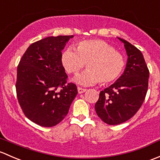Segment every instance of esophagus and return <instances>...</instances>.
Instances as JSON below:
<instances>
[{
    "label": "esophagus",
    "mask_w": 160,
    "mask_h": 160,
    "mask_svg": "<svg viewBox=\"0 0 160 160\" xmlns=\"http://www.w3.org/2000/svg\"><path fill=\"white\" fill-rule=\"evenodd\" d=\"M85 91H86V89L85 88H81V87H78V92L79 94H82V93H84Z\"/></svg>",
    "instance_id": "esophagus-1"
}]
</instances>
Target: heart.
<instances>
[{"label":"heart","instance_id":"heart-1","mask_svg":"<svg viewBox=\"0 0 160 160\" xmlns=\"http://www.w3.org/2000/svg\"><path fill=\"white\" fill-rule=\"evenodd\" d=\"M62 63L69 74H77L86 63L88 70L77 75L75 82L82 85L108 84L121 75L125 58L113 46L102 40H85L77 44V50L68 47L62 54Z\"/></svg>","mask_w":160,"mask_h":160}]
</instances>
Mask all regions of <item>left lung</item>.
Segmentation results:
<instances>
[{
  "instance_id": "obj_1",
  "label": "left lung",
  "mask_w": 160,
  "mask_h": 160,
  "mask_svg": "<svg viewBox=\"0 0 160 160\" xmlns=\"http://www.w3.org/2000/svg\"><path fill=\"white\" fill-rule=\"evenodd\" d=\"M124 44L128 55L122 75L99 94L95 105L98 116L108 125L125 122L140 108L148 90L149 72L142 54L127 41Z\"/></svg>"
}]
</instances>
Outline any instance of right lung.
Returning <instances> with one entry per match:
<instances>
[{
    "label": "right lung",
    "mask_w": 160,
    "mask_h": 160,
    "mask_svg": "<svg viewBox=\"0 0 160 160\" xmlns=\"http://www.w3.org/2000/svg\"><path fill=\"white\" fill-rule=\"evenodd\" d=\"M73 35L48 37L31 44L20 61L16 92L28 118L43 127H52L67 116L78 89L68 83L62 51Z\"/></svg>",
    "instance_id": "1"
}]
</instances>
